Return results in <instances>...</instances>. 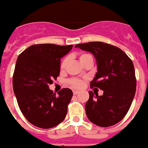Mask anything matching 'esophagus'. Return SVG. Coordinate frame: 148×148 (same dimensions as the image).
Returning <instances> with one entry per match:
<instances>
[{
    "instance_id": "1",
    "label": "esophagus",
    "mask_w": 148,
    "mask_h": 148,
    "mask_svg": "<svg viewBox=\"0 0 148 148\" xmlns=\"http://www.w3.org/2000/svg\"><path fill=\"white\" fill-rule=\"evenodd\" d=\"M73 93H74V95H77V94H79V91L74 90V91H73Z\"/></svg>"
}]
</instances>
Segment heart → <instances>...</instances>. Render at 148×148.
<instances>
[{"label": "heart", "mask_w": 148, "mask_h": 148, "mask_svg": "<svg viewBox=\"0 0 148 148\" xmlns=\"http://www.w3.org/2000/svg\"><path fill=\"white\" fill-rule=\"evenodd\" d=\"M90 58H92V56L89 54H87V53H82V54L80 55V62L83 63L84 61H86L88 59H90ZM67 63H68V58H64L62 60V62H61L60 64V68L62 70L65 68V67L67 65ZM68 84L71 87L75 88V89H80L84 85V81H83V80H80V79H78V78H71V79H69L68 80Z\"/></svg>", "instance_id": "obj_1"}]
</instances>
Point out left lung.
<instances>
[{"label": "left lung", "mask_w": 148, "mask_h": 148, "mask_svg": "<svg viewBox=\"0 0 148 148\" xmlns=\"http://www.w3.org/2000/svg\"><path fill=\"white\" fill-rule=\"evenodd\" d=\"M83 50L92 53L98 71L90 87L99 88L102 95L89 91L85 105L86 114L92 123L101 127L115 125L130 110L136 91L133 63L122 49L103 42L77 44ZM95 93V92H94Z\"/></svg>", "instance_id": "left-lung-1"}]
</instances>
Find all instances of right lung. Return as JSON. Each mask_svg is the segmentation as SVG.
I'll list each match as a JSON object with an SVG mask.
<instances>
[{
    "mask_svg": "<svg viewBox=\"0 0 148 148\" xmlns=\"http://www.w3.org/2000/svg\"><path fill=\"white\" fill-rule=\"evenodd\" d=\"M73 45L34 44L18 56L13 77V87L19 109L28 122L49 129L65 118L73 96L70 89L53 93L49 88L60 73L61 58Z\"/></svg>",
    "mask_w": 148,
    "mask_h": 148,
    "instance_id": "obj_1",
    "label": "right lung"
}]
</instances>
